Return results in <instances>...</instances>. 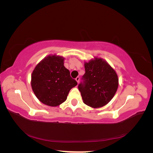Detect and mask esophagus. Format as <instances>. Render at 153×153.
Masks as SVG:
<instances>
[{
  "instance_id": "esophagus-1",
  "label": "esophagus",
  "mask_w": 153,
  "mask_h": 153,
  "mask_svg": "<svg viewBox=\"0 0 153 153\" xmlns=\"http://www.w3.org/2000/svg\"><path fill=\"white\" fill-rule=\"evenodd\" d=\"M75 80H76V81L77 82V83L78 84V83H79V81H80V77H79V76H77V77L75 78Z\"/></svg>"
}]
</instances>
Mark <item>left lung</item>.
<instances>
[{
	"mask_svg": "<svg viewBox=\"0 0 153 153\" xmlns=\"http://www.w3.org/2000/svg\"><path fill=\"white\" fill-rule=\"evenodd\" d=\"M85 73L78 85L83 102L92 108H100L113 98L119 85L116 72L101 58L94 57L84 63Z\"/></svg>",
	"mask_w": 153,
	"mask_h": 153,
	"instance_id": "8db88e82",
	"label": "left lung"
}]
</instances>
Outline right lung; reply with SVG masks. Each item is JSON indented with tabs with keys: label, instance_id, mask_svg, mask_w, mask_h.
<instances>
[{
	"label": "right lung",
	"instance_id": "obj_1",
	"mask_svg": "<svg viewBox=\"0 0 153 153\" xmlns=\"http://www.w3.org/2000/svg\"><path fill=\"white\" fill-rule=\"evenodd\" d=\"M64 58L49 55L41 61L32 71L31 87L41 103L57 106L67 99L69 91L77 85L64 66Z\"/></svg>",
	"mask_w": 153,
	"mask_h": 153
}]
</instances>
